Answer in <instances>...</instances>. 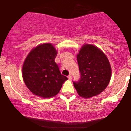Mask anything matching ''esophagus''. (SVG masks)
<instances>
[{
	"instance_id": "obj_1",
	"label": "esophagus",
	"mask_w": 131,
	"mask_h": 131,
	"mask_svg": "<svg viewBox=\"0 0 131 131\" xmlns=\"http://www.w3.org/2000/svg\"><path fill=\"white\" fill-rule=\"evenodd\" d=\"M68 79H69V80H71V78H72V77H71V74H70V75H68Z\"/></svg>"
}]
</instances>
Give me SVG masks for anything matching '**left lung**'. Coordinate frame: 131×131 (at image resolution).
Returning <instances> with one entry per match:
<instances>
[{"mask_svg": "<svg viewBox=\"0 0 131 131\" xmlns=\"http://www.w3.org/2000/svg\"><path fill=\"white\" fill-rule=\"evenodd\" d=\"M80 78L73 82L80 96L91 98L100 94L109 83L111 67L106 55L96 46L85 44L77 54Z\"/></svg>", "mask_w": 131, "mask_h": 131, "instance_id": "left-lung-1", "label": "left lung"}]
</instances>
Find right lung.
Wrapping results in <instances>:
<instances>
[{
  "label": "right lung",
  "instance_id": "add662e5",
  "mask_svg": "<svg viewBox=\"0 0 131 131\" xmlns=\"http://www.w3.org/2000/svg\"><path fill=\"white\" fill-rule=\"evenodd\" d=\"M57 51L45 43L31 51L23 66V78L29 90L42 98L57 95L68 78L61 75L54 60Z\"/></svg>",
  "mask_w": 131,
  "mask_h": 131
}]
</instances>
